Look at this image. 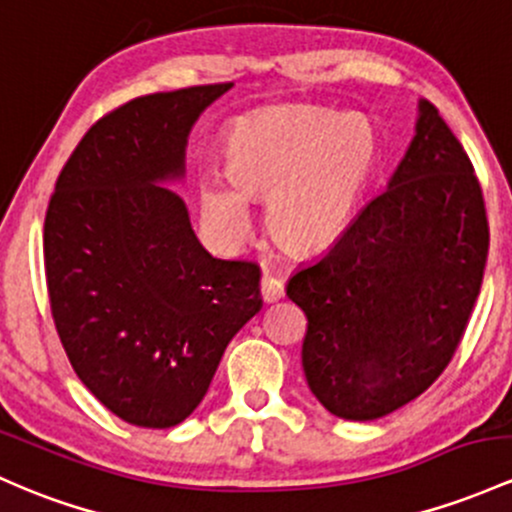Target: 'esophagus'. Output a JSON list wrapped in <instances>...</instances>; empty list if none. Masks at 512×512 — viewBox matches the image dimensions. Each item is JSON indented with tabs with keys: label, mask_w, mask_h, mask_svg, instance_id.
I'll use <instances>...</instances> for the list:
<instances>
[{
	"label": "esophagus",
	"mask_w": 512,
	"mask_h": 512,
	"mask_svg": "<svg viewBox=\"0 0 512 512\" xmlns=\"http://www.w3.org/2000/svg\"><path fill=\"white\" fill-rule=\"evenodd\" d=\"M260 294H262V299H265L267 303L279 301L284 296V282L279 277H274V274H262Z\"/></svg>",
	"instance_id": "esophagus-1"
}]
</instances>
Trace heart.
I'll use <instances>...</instances> for the list:
<instances>
[{
  "mask_svg": "<svg viewBox=\"0 0 512 512\" xmlns=\"http://www.w3.org/2000/svg\"><path fill=\"white\" fill-rule=\"evenodd\" d=\"M376 145L367 123L316 109H274L230 131V182L206 179L201 204L226 240L250 226L247 199H269L267 226L289 250H316L345 230L374 170Z\"/></svg>",
  "mask_w": 512,
  "mask_h": 512,
  "instance_id": "obj_1",
  "label": "heart"
}]
</instances>
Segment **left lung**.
Wrapping results in <instances>:
<instances>
[{
    "label": "left lung",
    "mask_w": 512,
    "mask_h": 512,
    "mask_svg": "<svg viewBox=\"0 0 512 512\" xmlns=\"http://www.w3.org/2000/svg\"><path fill=\"white\" fill-rule=\"evenodd\" d=\"M488 243L474 165L437 106L420 101L389 189L286 284L308 320L301 362L313 396L345 420L418 398L464 338Z\"/></svg>",
    "instance_id": "8db88e82"
}]
</instances>
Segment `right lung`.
<instances>
[{
	"mask_svg": "<svg viewBox=\"0 0 512 512\" xmlns=\"http://www.w3.org/2000/svg\"><path fill=\"white\" fill-rule=\"evenodd\" d=\"M230 82L148 94L84 133L50 196L43 260L50 313L72 369L140 428L182 423L233 335L262 308L260 267L216 260L184 201L192 123Z\"/></svg>",
	"mask_w": 512,
	"mask_h": 512,
	"instance_id": "1",
	"label": "right lung"
}]
</instances>
